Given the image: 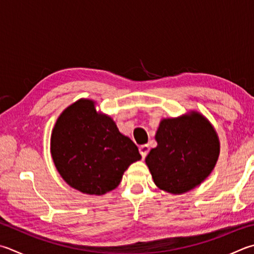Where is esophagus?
Listing matches in <instances>:
<instances>
[{
  "instance_id": "esophagus-1",
  "label": "esophagus",
  "mask_w": 254,
  "mask_h": 254,
  "mask_svg": "<svg viewBox=\"0 0 254 254\" xmlns=\"http://www.w3.org/2000/svg\"><path fill=\"white\" fill-rule=\"evenodd\" d=\"M139 151H140V153L142 155V158H145L146 154L149 153V151H150V146L147 144H143L139 147Z\"/></svg>"
}]
</instances>
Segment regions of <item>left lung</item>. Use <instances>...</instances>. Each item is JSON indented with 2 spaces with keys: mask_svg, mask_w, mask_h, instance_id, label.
Masks as SVG:
<instances>
[{
  "mask_svg": "<svg viewBox=\"0 0 254 254\" xmlns=\"http://www.w3.org/2000/svg\"><path fill=\"white\" fill-rule=\"evenodd\" d=\"M158 146L145 158L154 183L161 190L180 194L204 181L216 163L218 135L196 112L160 123Z\"/></svg>",
  "mask_w": 254,
  "mask_h": 254,
  "instance_id": "left-lung-1",
  "label": "left lung"
}]
</instances>
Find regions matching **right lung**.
<instances>
[{
  "label": "right lung",
  "instance_id": "add662e5",
  "mask_svg": "<svg viewBox=\"0 0 254 254\" xmlns=\"http://www.w3.org/2000/svg\"><path fill=\"white\" fill-rule=\"evenodd\" d=\"M51 153L68 186L94 195L117 188L128 165L141 159L134 143L119 132L111 118L96 113L90 100H79L60 115Z\"/></svg>",
  "mask_w": 254,
  "mask_h": 254
}]
</instances>
